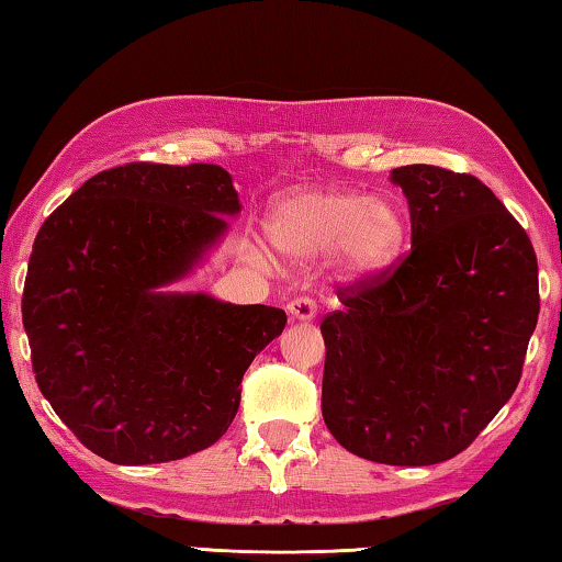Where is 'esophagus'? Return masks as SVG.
Segmentation results:
<instances>
[{
	"mask_svg": "<svg viewBox=\"0 0 562 562\" xmlns=\"http://www.w3.org/2000/svg\"><path fill=\"white\" fill-rule=\"evenodd\" d=\"M288 312H290L292 319L310 322L312 317L317 315V304H315V300H310V297H297V300H292L288 304Z\"/></svg>",
	"mask_w": 562,
	"mask_h": 562,
	"instance_id": "1",
	"label": "esophagus"
}]
</instances>
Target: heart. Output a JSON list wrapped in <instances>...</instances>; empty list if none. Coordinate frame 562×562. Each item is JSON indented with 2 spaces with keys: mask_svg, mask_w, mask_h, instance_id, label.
Segmentation results:
<instances>
[{
  "mask_svg": "<svg viewBox=\"0 0 562 562\" xmlns=\"http://www.w3.org/2000/svg\"><path fill=\"white\" fill-rule=\"evenodd\" d=\"M272 245L292 260L307 262L331 252L351 280L382 272L402 250L406 223L389 198L357 190H302L272 207Z\"/></svg>",
  "mask_w": 562,
  "mask_h": 562,
  "instance_id": "obj_1",
  "label": "heart"
}]
</instances>
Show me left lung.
<instances>
[{
  "label": "left lung",
  "mask_w": 562,
  "mask_h": 562,
  "mask_svg": "<svg viewBox=\"0 0 562 562\" xmlns=\"http://www.w3.org/2000/svg\"><path fill=\"white\" fill-rule=\"evenodd\" d=\"M412 250L339 288L322 319V416L347 451L431 465L469 449L516 392L538 322L528 233L488 186L439 166H402Z\"/></svg>",
  "instance_id": "1"
}]
</instances>
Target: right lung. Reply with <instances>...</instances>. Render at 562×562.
I'll list each match as a JSON object with an SVG mask.
<instances>
[{
    "label": "right lung",
    "mask_w": 562,
    "mask_h": 562,
    "mask_svg": "<svg viewBox=\"0 0 562 562\" xmlns=\"http://www.w3.org/2000/svg\"><path fill=\"white\" fill-rule=\"evenodd\" d=\"M237 213L221 166L126 164L44 221L22 297L32 369L56 416L101 459L166 463L213 446L250 361L282 335L284 310L158 292Z\"/></svg>",
    "instance_id": "add662e5"
}]
</instances>
